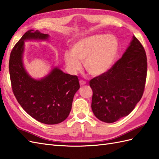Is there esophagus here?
Listing matches in <instances>:
<instances>
[{
    "instance_id": "esophagus-1",
    "label": "esophagus",
    "mask_w": 159,
    "mask_h": 159,
    "mask_svg": "<svg viewBox=\"0 0 159 159\" xmlns=\"http://www.w3.org/2000/svg\"><path fill=\"white\" fill-rule=\"evenodd\" d=\"M80 86H84V85H85V84H86V82L84 80H82L80 81Z\"/></svg>"
}]
</instances>
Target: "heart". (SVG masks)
<instances>
[{"instance_id": "1", "label": "heart", "mask_w": 159, "mask_h": 159, "mask_svg": "<svg viewBox=\"0 0 159 159\" xmlns=\"http://www.w3.org/2000/svg\"><path fill=\"white\" fill-rule=\"evenodd\" d=\"M118 52V42L112 35L94 34L77 41L71 52L65 54V64L70 71L82 68L81 62L90 75H103L110 69Z\"/></svg>"}]
</instances>
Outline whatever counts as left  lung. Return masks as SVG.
<instances>
[{
    "mask_svg": "<svg viewBox=\"0 0 159 159\" xmlns=\"http://www.w3.org/2000/svg\"><path fill=\"white\" fill-rule=\"evenodd\" d=\"M146 75L145 50L133 37L122 57L108 71L90 81L94 116L107 123L128 116L142 97Z\"/></svg>",
    "mask_w": 159,
    "mask_h": 159,
    "instance_id": "left-lung-1",
    "label": "left lung"
}]
</instances>
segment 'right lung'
I'll list each match as a JSON object with an SVG mask.
<instances>
[{"instance_id":"add662e5","label":"right lung","mask_w":159,"mask_h":159,"mask_svg":"<svg viewBox=\"0 0 159 159\" xmlns=\"http://www.w3.org/2000/svg\"><path fill=\"white\" fill-rule=\"evenodd\" d=\"M48 37L39 30L27 31L11 52L9 69L13 93L24 111L41 123L56 125L64 121L71 110L73 97L80 89L77 76L54 68L43 79L34 80L22 62L24 41Z\"/></svg>"}]
</instances>
